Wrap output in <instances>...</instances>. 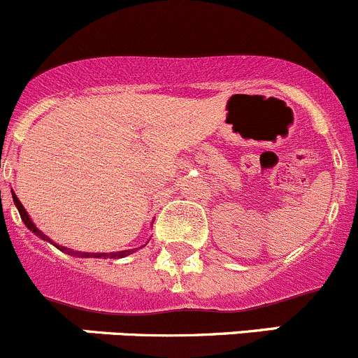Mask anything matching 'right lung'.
Here are the masks:
<instances>
[{
    "instance_id": "obj_1",
    "label": "right lung",
    "mask_w": 358,
    "mask_h": 358,
    "mask_svg": "<svg viewBox=\"0 0 358 358\" xmlns=\"http://www.w3.org/2000/svg\"><path fill=\"white\" fill-rule=\"evenodd\" d=\"M12 196H13V203H15V206H17L18 213H20V219H22V222H24L25 226H27V229H29V231H32V233H34L36 236H38V238H41V239H44V241H48V243H51V245H53V246H57V248L60 250V252L67 253V255H72V257H79V259H124V257L131 255V253H134L136 250H138V248H132V250H122V252H110V253H90V252H77V250H72V248H67V246H62V245H58V243H55L53 239H50V238H48V236L44 234L41 229H38V226H36V224L32 222V219H31V217H29L27 210L24 208V205L20 203V200H18V198H17V194H15L13 191H12ZM143 246H146V245H143Z\"/></svg>"
}]
</instances>
